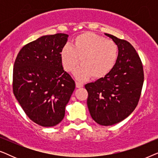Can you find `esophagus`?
<instances>
[{"label": "esophagus", "instance_id": "1", "mask_svg": "<svg viewBox=\"0 0 158 158\" xmlns=\"http://www.w3.org/2000/svg\"><path fill=\"white\" fill-rule=\"evenodd\" d=\"M75 85H76V88H82L83 86V84L80 83V82L76 81L75 82Z\"/></svg>", "mask_w": 158, "mask_h": 158}]
</instances>
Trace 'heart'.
<instances>
[{
    "label": "heart",
    "instance_id": "b5f03b06",
    "mask_svg": "<svg viewBox=\"0 0 158 158\" xmlns=\"http://www.w3.org/2000/svg\"><path fill=\"white\" fill-rule=\"evenodd\" d=\"M118 47L116 42L92 32H85L73 39L72 44H67L61 50L62 66L67 72H72L81 62L82 65L75 75L80 80L92 76L99 79L106 76L117 61Z\"/></svg>",
    "mask_w": 158,
    "mask_h": 158
}]
</instances>
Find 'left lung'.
Instances as JSON below:
<instances>
[{"mask_svg": "<svg viewBox=\"0 0 158 158\" xmlns=\"http://www.w3.org/2000/svg\"><path fill=\"white\" fill-rule=\"evenodd\" d=\"M118 47L117 61L106 76L85 85L90 116L103 126L122 122L132 113L139 102L144 82L143 66L130 43L105 34Z\"/></svg>", "mask_w": 158, "mask_h": 158, "instance_id": "obj_1", "label": "left lung"}]
</instances>
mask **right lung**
<instances>
[{
	"mask_svg": "<svg viewBox=\"0 0 158 158\" xmlns=\"http://www.w3.org/2000/svg\"><path fill=\"white\" fill-rule=\"evenodd\" d=\"M68 37L62 33L41 36L23 46L15 60L14 94L28 117L40 126L53 127L63 119L75 90L60 57Z\"/></svg>",
	"mask_w": 158,
	"mask_h": 158,
	"instance_id": "obj_1",
	"label": "right lung"
}]
</instances>
